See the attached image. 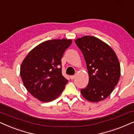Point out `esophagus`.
Here are the masks:
<instances>
[{
  "label": "esophagus",
  "instance_id": "esophagus-1",
  "mask_svg": "<svg viewBox=\"0 0 134 134\" xmlns=\"http://www.w3.org/2000/svg\"><path fill=\"white\" fill-rule=\"evenodd\" d=\"M75 75H71L70 76V78L71 80H74V78H75Z\"/></svg>",
  "mask_w": 134,
  "mask_h": 134
}]
</instances>
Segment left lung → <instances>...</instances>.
Returning <instances> with one entry per match:
<instances>
[{
    "label": "left lung",
    "mask_w": 134,
    "mask_h": 134,
    "mask_svg": "<svg viewBox=\"0 0 134 134\" xmlns=\"http://www.w3.org/2000/svg\"><path fill=\"white\" fill-rule=\"evenodd\" d=\"M83 53L89 74V83L81 93L92 102L106 99L118 83L121 68L110 46L95 37L87 35L75 40Z\"/></svg>",
    "instance_id": "left-lung-1"
}]
</instances>
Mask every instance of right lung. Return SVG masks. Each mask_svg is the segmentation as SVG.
I'll list each match as a JSON object with an SVG mask.
<instances>
[{
	"instance_id": "1",
	"label": "right lung",
	"mask_w": 134,
	"mask_h": 134,
	"mask_svg": "<svg viewBox=\"0 0 134 134\" xmlns=\"http://www.w3.org/2000/svg\"><path fill=\"white\" fill-rule=\"evenodd\" d=\"M72 42L64 38L45 41L32 49L23 60L20 67L23 84L39 100H54L68 83L62 74L61 59Z\"/></svg>"
}]
</instances>
